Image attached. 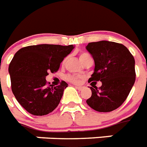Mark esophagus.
I'll use <instances>...</instances> for the list:
<instances>
[{
    "instance_id": "34e87169",
    "label": "esophagus",
    "mask_w": 147,
    "mask_h": 147,
    "mask_svg": "<svg viewBox=\"0 0 147 147\" xmlns=\"http://www.w3.org/2000/svg\"><path fill=\"white\" fill-rule=\"evenodd\" d=\"M75 88H76V89H77V90L81 91L82 89V88H83V87H82V86H75Z\"/></svg>"
}]
</instances>
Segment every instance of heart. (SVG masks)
I'll list each match as a JSON object with an SVG mask.
<instances>
[{
	"mask_svg": "<svg viewBox=\"0 0 147 147\" xmlns=\"http://www.w3.org/2000/svg\"><path fill=\"white\" fill-rule=\"evenodd\" d=\"M79 57H80V59L82 61V63H84L88 58H90V55L86 53H80L79 55ZM66 61V59L63 61L62 64L64 65ZM66 80L69 82H72V83H74V84H78L79 82H80L81 76H79V75L76 74H68L66 76Z\"/></svg>",
	"mask_w": 147,
	"mask_h": 147,
	"instance_id": "b5f03b06",
	"label": "heart"
}]
</instances>
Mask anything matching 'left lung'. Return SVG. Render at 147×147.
Here are the masks:
<instances>
[{"label": "left lung", "mask_w": 147, "mask_h": 147, "mask_svg": "<svg viewBox=\"0 0 147 147\" xmlns=\"http://www.w3.org/2000/svg\"><path fill=\"white\" fill-rule=\"evenodd\" d=\"M86 49L95 65L88 82H102L100 88L90 87L92 96L86 100L87 104L98 112L113 111L124 103L134 86V56L124 45L111 41L89 43Z\"/></svg>", "instance_id": "1"}]
</instances>
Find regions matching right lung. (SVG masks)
<instances>
[{"instance_id":"right-lung-1","label":"right lung","mask_w":147,"mask_h":147,"mask_svg":"<svg viewBox=\"0 0 147 147\" xmlns=\"http://www.w3.org/2000/svg\"><path fill=\"white\" fill-rule=\"evenodd\" d=\"M73 45L40 44L19 49L9 65L11 88L17 101L34 116L53 112L68 85L61 81L53 86L46 76L59 71L61 62L71 53Z\"/></svg>"}]
</instances>
